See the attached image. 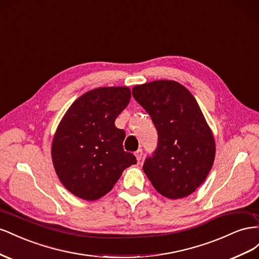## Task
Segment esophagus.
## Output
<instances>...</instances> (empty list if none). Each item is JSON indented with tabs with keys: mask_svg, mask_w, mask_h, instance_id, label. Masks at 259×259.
I'll return each mask as SVG.
<instances>
[{
	"mask_svg": "<svg viewBox=\"0 0 259 259\" xmlns=\"http://www.w3.org/2000/svg\"><path fill=\"white\" fill-rule=\"evenodd\" d=\"M135 155H136V157H137V160L140 161V160H141V158H142L143 151H142L141 149H140V150H138V151L135 153Z\"/></svg>",
	"mask_w": 259,
	"mask_h": 259,
	"instance_id": "34e87169",
	"label": "esophagus"
}]
</instances>
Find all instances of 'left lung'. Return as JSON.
<instances>
[{
	"instance_id": "1",
	"label": "left lung",
	"mask_w": 259,
	"mask_h": 259,
	"mask_svg": "<svg viewBox=\"0 0 259 259\" xmlns=\"http://www.w3.org/2000/svg\"><path fill=\"white\" fill-rule=\"evenodd\" d=\"M132 95L152 118L157 147L143 170L162 196H189L208 176L215 159V139L193 95L179 82L157 80L139 84Z\"/></svg>"
}]
</instances>
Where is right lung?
<instances>
[{"label":"right lung","instance_id":"obj_1","mask_svg":"<svg viewBox=\"0 0 259 259\" xmlns=\"http://www.w3.org/2000/svg\"><path fill=\"white\" fill-rule=\"evenodd\" d=\"M130 99L127 87L98 88L81 95L64 115L51 153L58 178L73 195L99 199L125 168L137 164L135 155L123 150L125 132L115 125Z\"/></svg>","mask_w":259,"mask_h":259}]
</instances>
